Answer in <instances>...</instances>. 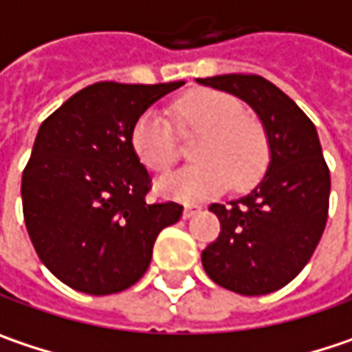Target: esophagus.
I'll return each instance as SVG.
<instances>
[{
    "mask_svg": "<svg viewBox=\"0 0 352 352\" xmlns=\"http://www.w3.org/2000/svg\"><path fill=\"white\" fill-rule=\"evenodd\" d=\"M202 210V206H198V204H190L184 208V218H192V216H196V214Z\"/></svg>",
    "mask_w": 352,
    "mask_h": 352,
    "instance_id": "1",
    "label": "esophagus"
}]
</instances>
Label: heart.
Masks as SVG:
<instances>
[{
  "instance_id": "1",
  "label": "heart",
  "mask_w": 352,
  "mask_h": 352,
  "mask_svg": "<svg viewBox=\"0 0 352 352\" xmlns=\"http://www.w3.org/2000/svg\"><path fill=\"white\" fill-rule=\"evenodd\" d=\"M180 130L200 132L192 146L198 160L156 182L164 198L196 204L230 186H254L270 160L263 124L242 113L239 100L216 89H196L174 106ZM132 148L138 160L152 172H164L176 162V138L170 120L160 110H146L132 128Z\"/></svg>"
}]
</instances>
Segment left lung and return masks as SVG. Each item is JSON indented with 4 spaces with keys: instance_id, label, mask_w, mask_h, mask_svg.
Listing matches in <instances>:
<instances>
[{
    "instance_id": "left-lung-1",
    "label": "left lung",
    "mask_w": 352,
    "mask_h": 352,
    "mask_svg": "<svg viewBox=\"0 0 352 352\" xmlns=\"http://www.w3.org/2000/svg\"><path fill=\"white\" fill-rule=\"evenodd\" d=\"M246 102L263 122L270 162L261 184L228 204H210L220 234L202 250L216 285L256 296L283 289L307 266L324 232L331 172L309 116L261 76L198 78Z\"/></svg>"
}]
</instances>
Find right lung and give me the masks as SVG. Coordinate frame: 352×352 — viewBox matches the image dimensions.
<instances>
[{
    "mask_svg": "<svg viewBox=\"0 0 352 352\" xmlns=\"http://www.w3.org/2000/svg\"><path fill=\"white\" fill-rule=\"evenodd\" d=\"M184 86L98 82L43 120L21 176L23 220L39 261L63 285L113 294L136 285L176 202L148 204V170L132 128L166 94Z\"/></svg>",
    "mask_w": 352,
    "mask_h": 352,
    "instance_id": "obj_1",
    "label": "right lung"
}]
</instances>
